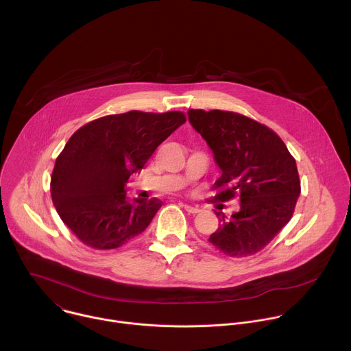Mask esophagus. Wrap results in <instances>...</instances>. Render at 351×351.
Segmentation results:
<instances>
[{
    "label": "esophagus",
    "instance_id": "1",
    "mask_svg": "<svg viewBox=\"0 0 351 351\" xmlns=\"http://www.w3.org/2000/svg\"><path fill=\"white\" fill-rule=\"evenodd\" d=\"M183 208H184L189 214H198V213H199V208L195 207V206H191V204H183Z\"/></svg>",
    "mask_w": 351,
    "mask_h": 351
}]
</instances>
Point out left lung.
<instances>
[{"instance_id":"1","label":"left lung","mask_w":351,"mask_h":351,"mask_svg":"<svg viewBox=\"0 0 351 351\" xmlns=\"http://www.w3.org/2000/svg\"><path fill=\"white\" fill-rule=\"evenodd\" d=\"M191 126L203 136L222 171L215 198L240 197L230 218L217 213L219 228L208 241L229 257L253 256L291 219L300 195L295 160L268 126L230 111L189 110Z\"/></svg>"}]
</instances>
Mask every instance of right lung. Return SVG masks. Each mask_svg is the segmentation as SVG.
<instances>
[{"label": "right lung", "mask_w": 351, "mask_h": 351, "mask_svg": "<svg viewBox=\"0 0 351 351\" xmlns=\"http://www.w3.org/2000/svg\"><path fill=\"white\" fill-rule=\"evenodd\" d=\"M184 122L180 111H130L91 121L71 136L49 190L58 215L83 244L112 250L145 230L162 203L129 202L125 186Z\"/></svg>", "instance_id": "right-lung-1"}]
</instances>
